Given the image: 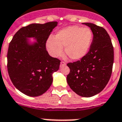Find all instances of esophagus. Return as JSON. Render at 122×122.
<instances>
[{
  "instance_id": "1",
  "label": "esophagus",
  "mask_w": 122,
  "mask_h": 122,
  "mask_svg": "<svg viewBox=\"0 0 122 122\" xmlns=\"http://www.w3.org/2000/svg\"><path fill=\"white\" fill-rule=\"evenodd\" d=\"M66 65V62H64V61H62V62H60V67L64 66Z\"/></svg>"
}]
</instances>
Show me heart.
Masks as SVG:
<instances>
[{
  "mask_svg": "<svg viewBox=\"0 0 122 122\" xmlns=\"http://www.w3.org/2000/svg\"><path fill=\"white\" fill-rule=\"evenodd\" d=\"M92 31L88 27L71 25L57 32L53 37L48 38L46 47L54 57H58L63 53L71 60H79L87 53L92 41Z\"/></svg>",
  "mask_w": 122,
  "mask_h": 122,
  "instance_id": "heart-1",
  "label": "heart"
}]
</instances>
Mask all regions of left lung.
<instances>
[{"label": "left lung", "instance_id": "1", "mask_svg": "<svg viewBox=\"0 0 122 122\" xmlns=\"http://www.w3.org/2000/svg\"><path fill=\"white\" fill-rule=\"evenodd\" d=\"M93 34L88 53L80 60L69 62L67 82L79 96L91 97L105 88L109 80L114 62V49L106 30L92 23H83Z\"/></svg>", "mask_w": 122, "mask_h": 122}]
</instances>
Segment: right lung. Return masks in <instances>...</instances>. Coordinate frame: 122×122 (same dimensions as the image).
<instances>
[{
    "instance_id": "add662e5",
    "label": "right lung",
    "mask_w": 122,
    "mask_h": 122,
    "mask_svg": "<svg viewBox=\"0 0 122 122\" xmlns=\"http://www.w3.org/2000/svg\"><path fill=\"white\" fill-rule=\"evenodd\" d=\"M57 24L53 21L22 27L9 44L8 74L15 87L27 96L38 97L46 92L53 82V73L59 69L60 60L49 56L46 47ZM28 37H35L37 42L30 45Z\"/></svg>"
}]
</instances>
